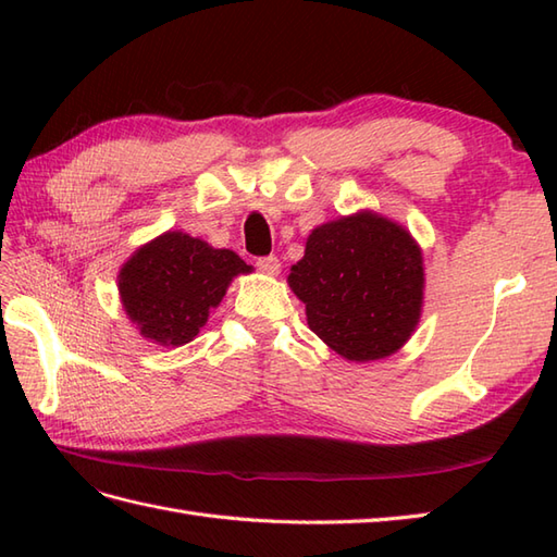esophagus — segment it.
Wrapping results in <instances>:
<instances>
[{
  "label": "esophagus",
  "mask_w": 557,
  "mask_h": 557,
  "mask_svg": "<svg viewBox=\"0 0 557 557\" xmlns=\"http://www.w3.org/2000/svg\"><path fill=\"white\" fill-rule=\"evenodd\" d=\"M256 265L260 272H265V275H277L280 272V260L275 256H265V258H258Z\"/></svg>",
  "instance_id": "esophagus-1"
}]
</instances>
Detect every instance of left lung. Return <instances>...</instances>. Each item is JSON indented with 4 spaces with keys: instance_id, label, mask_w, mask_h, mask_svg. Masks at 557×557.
<instances>
[{
    "instance_id": "left-lung-1",
    "label": "left lung",
    "mask_w": 557,
    "mask_h": 557,
    "mask_svg": "<svg viewBox=\"0 0 557 557\" xmlns=\"http://www.w3.org/2000/svg\"><path fill=\"white\" fill-rule=\"evenodd\" d=\"M287 282L306 304L309 327L347 361L389 357L421 321V246L373 210L318 224Z\"/></svg>"
}]
</instances>
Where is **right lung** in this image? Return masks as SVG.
I'll return each instance as SVG.
<instances>
[{
	"label": "right lung",
	"instance_id": "add662e5",
	"mask_svg": "<svg viewBox=\"0 0 557 557\" xmlns=\"http://www.w3.org/2000/svg\"><path fill=\"white\" fill-rule=\"evenodd\" d=\"M251 270L230 248L170 230L128 256L116 287L140 337L160 347H182L208 323L232 280Z\"/></svg>",
	"mask_w": 557,
	"mask_h": 557
}]
</instances>
